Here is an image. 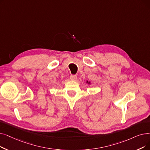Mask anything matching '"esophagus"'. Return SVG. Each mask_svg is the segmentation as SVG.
<instances>
[{
    "label": "esophagus",
    "instance_id": "34e87169",
    "mask_svg": "<svg viewBox=\"0 0 150 150\" xmlns=\"http://www.w3.org/2000/svg\"><path fill=\"white\" fill-rule=\"evenodd\" d=\"M70 80L74 81L77 79V76L76 75H71L70 76Z\"/></svg>",
    "mask_w": 150,
    "mask_h": 150
}]
</instances>
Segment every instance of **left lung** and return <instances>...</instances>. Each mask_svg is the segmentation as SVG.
Instances as JSON below:
<instances>
[{
  "label": "left lung",
  "mask_w": 150,
  "mask_h": 150,
  "mask_svg": "<svg viewBox=\"0 0 150 150\" xmlns=\"http://www.w3.org/2000/svg\"><path fill=\"white\" fill-rule=\"evenodd\" d=\"M87 83H88V84H89V83H90V82H88V81H87Z\"/></svg>",
  "instance_id": "left-lung-1"
}]
</instances>
